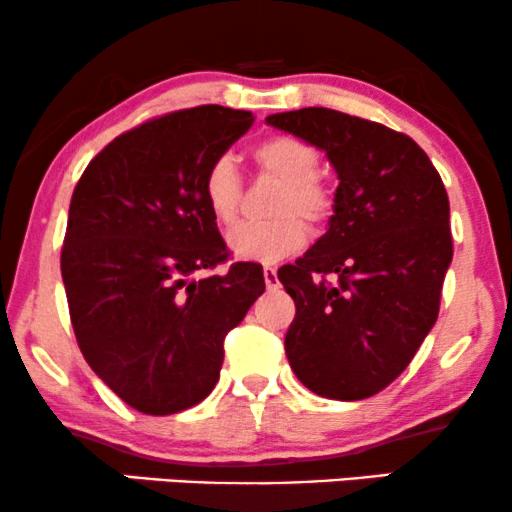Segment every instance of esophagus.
Wrapping results in <instances>:
<instances>
[{
    "mask_svg": "<svg viewBox=\"0 0 512 512\" xmlns=\"http://www.w3.org/2000/svg\"><path fill=\"white\" fill-rule=\"evenodd\" d=\"M263 280H266L268 289H277V285H280V282H277V270L273 266L263 268Z\"/></svg>",
    "mask_w": 512,
    "mask_h": 512,
    "instance_id": "1",
    "label": "esophagus"
}]
</instances>
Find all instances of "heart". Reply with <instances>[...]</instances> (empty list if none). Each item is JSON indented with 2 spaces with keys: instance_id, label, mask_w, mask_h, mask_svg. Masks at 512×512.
Masks as SVG:
<instances>
[{
  "instance_id": "b5f03b06",
  "label": "heart",
  "mask_w": 512,
  "mask_h": 512,
  "mask_svg": "<svg viewBox=\"0 0 512 512\" xmlns=\"http://www.w3.org/2000/svg\"><path fill=\"white\" fill-rule=\"evenodd\" d=\"M254 161L261 173L282 182L270 208L277 218L239 225L230 235V249L244 261L273 263L296 254L306 244L308 230L302 217L315 227L332 218L334 192L315 173L318 151L299 137H268L254 149ZM201 199L218 225L232 227L237 223L242 211V178L230 156H218L208 163L201 178Z\"/></svg>"
}]
</instances>
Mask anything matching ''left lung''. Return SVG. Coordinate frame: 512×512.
I'll list each match as a JSON object with an SVG mask.
<instances>
[{
	"mask_svg": "<svg viewBox=\"0 0 512 512\" xmlns=\"http://www.w3.org/2000/svg\"><path fill=\"white\" fill-rule=\"evenodd\" d=\"M266 123L323 149L339 178L325 235L277 270L296 306L289 365L318 396L368 399L437 323L453 258L449 194L430 156L380 123L320 106Z\"/></svg>",
	"mask_w": 512,
	"mask_h": 512,
	"instance_id": "1",
	"label": "left lung"
}]
</instances>
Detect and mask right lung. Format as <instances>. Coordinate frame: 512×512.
Returning a JSON list of instances; mask_svg holds the SVG:
<instances>
[{
    "instance_id": "add662e5",
    "label": "right lung",
    "mask_w": 512,
    "mask_h": 512,
    "mask_svg": "<svg viewBox=\"0 0 512 512\" xmlns=\"http://www.w3.org/2000/svg\"><path fill=\"white\" fill-rule=\"evenodd\" d=\"M251 123L218 104L151 118L106 144L75 185L61 249L73 332L90 368L140 413L204 401L225 334L266 289L258 263L192 277L230 256L201 178Z\"/></svg>"
}]
</instances>
